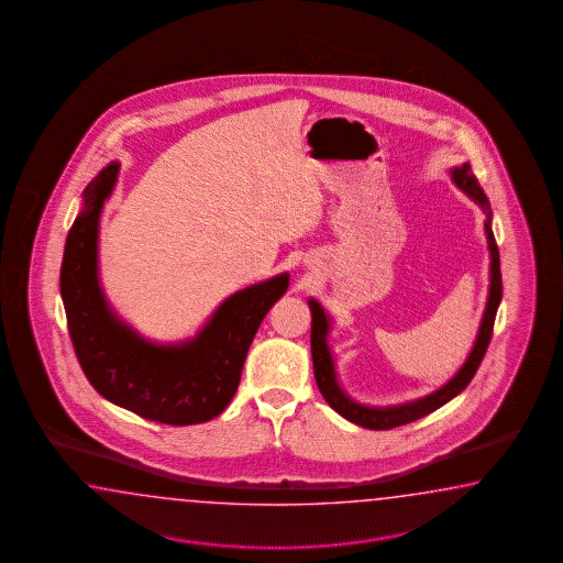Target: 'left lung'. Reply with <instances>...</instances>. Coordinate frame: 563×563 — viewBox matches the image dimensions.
<instances>
[{
  "instance_id": "left-lung-1",
  "label": "left lung",
  "mask_w": 563,
  "mask_h": 563,
  "mask_svg": "<svg viewBox=\"0 0 563 563\" xmlns=\"http://www.w3.org/2000/svg\"><path fill=\"white\" fill-rule=\"evenodd\" d=\"M450 174H452L454 184L487 212L485 234H487L488 252H490V287H488L487 309H485L483 321H481L475 347L471 351V355L464 362L463 367L459 369V374L454 375L449 384H444L442 388L432 391L426 398L408 401V404H401V406H391V408H369V406H362V404L351 400L350 396L339 388L335 365H333L331 350L327 345V333L331 329V319L327 317L323 307L317 300L309 299L312 314V369H314L317 386H319V391L325 398L327 404L353 424L363 426V428H369V430H389V428L410 424L413 420L424 418L428 413L438 410L440 406H444L446 401L452 400L454 396H459L471 384V379L475 377L476 369H478V365L487 353L490 335H493V325H495V317H497L500 297H503L499 249H497L495 234H493V228H490V208H488L487 196H485V191L478 186L475 175L471 172V165L464 163L463 167H454Z\"/></svg>"
}]
</instances>
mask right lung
Here are the masks:
<instances>
[{
	"label": "right lung",
	"mask_w": 563,
	"mask_h": 563,
	"mask_svg": "<svg viewBox=\"0 0 563 563\" xmlns=\"http://www.w3.org/2000/svg\"><path fill=\"white\" fill-rule=\"evenodd\" d=\"M119 163H109L87 189L66 238L60 295L76 357L102 398L159 424L208 422L234 398L246 353L268 309L288 288V275L268 278L225 299L194 339L157 345L123 323L99 285V220Z\"/></svg>",
	"instance_id": "1"
}]
</instances>
